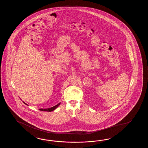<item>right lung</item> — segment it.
<instances>
[{"label":"right lung","mask_w":148,"mask_h":148,"mask_svg":"<svg viewBox=\"0 0 148 148\" xmlns=\"http://www.w3.org/2000/svg\"><path fill=\"white\" fill-rule=\"evenodd\" d=\"M23 102L25 104V105H28L27 104H26V103H25L24 101H23ZM60 104H61V103H59V104H57L56 105H55L54 106H53V107H50V108H40L39 109V110H41V111H47V112H52V111H53V110H55L57 108H58V107L60 105Z\"/></svg>","instance_id":"add662e5"}]
</instances>
